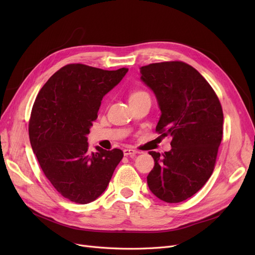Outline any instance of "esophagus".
<instances>
[{
  "mask_svg": "<svg viewBox=\"0 0 255 255\" xmlns=\"http://www.w3.org/2000/svg\"><path fill=\"white\" fill-rule=\"evenodd\" d=\"M123 153H124L125 156H135L138 152L135 151V150H133V149H125L123 151Z\"/></svg>",
  "mask_w": 255,
  "mask_h": 255,
  "instance_id": "1",
  "label": "esophagus"
}]
</instances>
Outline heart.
I'll return each mask as SVG.
<instances>
[{
	"mask_svg": "<svg viewBox=\"0 0 255 255\" xmlns=\"http://www.w3.org/2000/svg\"><path fill=\"white\" fill-rule=\"evenodd\" d=\"M140 93H142V92H136V93L133 94V95H137V94H140ZM133 95H132V96H133Z\"/></svg>",
	"mask_w": 255,
	"mask_h": 255,
	"instance_id": "obj_1",
	"label": "heart"
}]
</instances>
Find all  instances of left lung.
Returning a JSON list of instances; mask_svg holds the SVG:
<instances>
[{"label": "left lung", "instance_id": "8db88e82", "mask_svg": "<svg viewBox=\"0 0 255 255\" xmlns=\"http://www.w3.org/2000/svg\"><path fill=\"white\" fill-rule=\"evenodd\" d=\"M140 74L161 111L156 131L172 137L170 151L150 152L155 165L148 186L163 202L181 203L202 189L214 170L223 133L222 107L204 76L184 62L142 66Z\"/></svg>", "mask_w": 255, "mask_h": 255}]
</instances>
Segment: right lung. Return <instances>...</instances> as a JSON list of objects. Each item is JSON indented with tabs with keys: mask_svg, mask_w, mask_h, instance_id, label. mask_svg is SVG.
Segmentation results:
<instances>
[{
	"mask_svg": "<svg viewBox=\"0 0 255 255\" xmlns=\"http://www.w3.org/2000/svg\"><path fill=\"white\" fill-rule=\"evenodd\" d=\"M128 68L103 70L84 64L66 65L45 83L34 102L29 123L32 149L56 190L76 204H89L106 189L124 154L96 146L87 135L102 98Z\"/></svg>",
	"mask_w": 255,
	"mask_h": 255,
	"instance_id": "add662e5",
	"label": "right lung"
}]
</instances>
